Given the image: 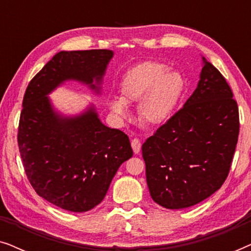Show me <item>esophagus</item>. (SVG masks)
I'll return each instance as SVG.
<instances>
[{
    "instance_id": "34e87169",
    "label": "esophagus",
    "mask_w": 251,
    "mask_h": 251,
    "mask_svg": "<svg viewBox=\"0 0 251 251\" xmlns=\"http://www.w3.org/2000/svg\"><path fill=\"white\" fill-rule=\"evenodd\" d=\"M131 147L133 150V153L138 154L140 152V150H142V143H140L139 139L133 138L131 139Z\"/></svg>"
}]
</instances>
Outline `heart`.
<instances>
[{"instance_id": "1", "label": "heart", "mask_w": 251, "mask_h": 251, "mask_svg": "<svg viewBox=\"0 0 251 251\" xmlns=\"http://www.w3.org/2000/svg\"><path fill=\"white\" fill-rule=\"evenodd\" d=\"M185 81L177 71L157 61H144L130 67L119 84L120 98L108 99L109 109L121 118L128 115L126 104L138 103L140 119L147 125H162L173 115L183 96Z\"/></svg>"}]
</instances>
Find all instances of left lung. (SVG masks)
Listing matches in <instances>:
<instances>
[{
	"label": "left lung",
	"instance_id": "obj_1",
	"mask_svg": "<svg viewBox=\"0 0 251 251\" xmlns=\"http://www.w3.org/2000/svg\"><path fill=\"white\" fill-rule=\"evenodd\" d=\"M202 59L197 89L142 146L151 197L168 209L192 207L219 190L238 143L233 92L221 72Z\"/></svg>",
	"mask_w": 251,
	"mask_h": 251
}]
</instances>
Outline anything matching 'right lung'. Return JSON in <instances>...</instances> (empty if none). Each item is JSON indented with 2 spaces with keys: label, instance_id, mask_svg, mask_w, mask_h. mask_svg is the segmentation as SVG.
Wrapping results in <instances>:
<instances>
[{
  "label": "right lung",
  "instance_id": "add662e5",
  "mask_svg": "<svg viewBox=\"0 0 251 251\" xmlns=\"http://www.w3.org/2000/svg\"><path fill=\"white\" fill-rule=\"evenodd\" d=\"M112 57L106 49L60 51L30 80L24 96L18 126L24 169L36 193L65 210L83 212L100 203L133 152L129 137L102 125L94 107L64 118L47 95L66 80L99 91Z\"/></svg>",
  "mask_w": 251,
  "mask_h": 251
}]
</instances>
